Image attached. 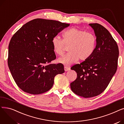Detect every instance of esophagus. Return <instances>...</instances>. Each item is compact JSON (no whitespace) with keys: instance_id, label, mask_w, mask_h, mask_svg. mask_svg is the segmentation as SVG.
Wrapping results in <instances>:
<instances>
[{"instance_id":"obj_1","label":"esophagus","mask_w":124,"mask_h":124,"mask_svg":"<svg viewBox=\"0 0 124 124\" xmlns=\"http://www.w3.org/2000/svg\"><path fill=\"white\" fill-rule=\"evenodd\" d=\"M70 69V68L69 67H66V66H65L64 67V70L65 71H68Z\"/></svg>"}]
</instances>
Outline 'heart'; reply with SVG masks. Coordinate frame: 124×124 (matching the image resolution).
Masks as SVG:
<instances>
[{"mask_svg": "<svg viewBox=\"0 0 124 124\" xmlns=\"http://www.w3.org/2000/svg\"><path fill=\"white\" fill-rule=\"evenodd\" d=\"M63 39L54 36L51 43L55 53L63 55L65 48L68 46L69 53L59 59L58 62L68 66L79 59L86 60L93 55L96 46V37L91 32L71 28L63 32Z\"/></svg>", "mask_w": 124, "mask_h": 124, "instance_id": "b5f03b06", "label": "heart"}]
</instances>
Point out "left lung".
<instances>
[{
	"mask_svg": "<svg viewBox=\"0 0 124 124\" xmlns=\"http://www.w3.org/2000/svg\"><path fill=\"white\" fill-rule=\"evenodd\" d=\"M89 25L96 37L95 51L88 59L71 68L77 73L71 89L84 98L100 95L106 89L116 71L119 54L118 45L105 27L97 23Z\"/></svg>",
	"mask_w": 124,
	"mask_h": 124,
	"instance_id": "left-lung-1",
	"label": "left lung"
}]
</instances>
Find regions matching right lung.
<instances>
[{
    "mask_svg": "<svg viewBox=\"0 0 124 124\" xmlns=\"http://www.w3.org/2000/svg\"><path fill=\"white\" fill-rule=\"evenodd\" d=\"M69 24L36 18L13 35L8 46V65L17 85L23 92L39 94L49 90L55 76L64 72L61 63L50 64L56 56L51 41Z\"/></svg>",
    "mask_w": 124,
    "mask_h": 124,
    "instance_id": "1",
    "label": "right lung"
}]
</instances>
